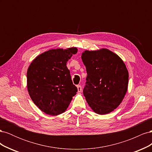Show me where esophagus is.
Returning a JSON list of instances; mask_svg holds the SVG:
<instances>
[{
    "instance_id": "1",
    "label": "esophagus",
    "mask_w": 152,
    "mask_h": 152,
    "mask_svg": "<svg viewBox=\"0 0 152 152\" xmlns=\"http://www.w3.org/2000/svg\"><path fill=\"white\" fill-rule=\"evenodd\" d=\"M77 87L78 92H81V91H82V87H81V86L78 85V86H77Z\"/></svg>"
}]
</instances>
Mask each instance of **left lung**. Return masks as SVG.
<instances>
[{"instance_id": "obj_1", "label": "left lung", "mask_w": 152, "mask_h": 152, "mask_svg": "<svg viewBox=\"0 0 152 152\" xmlns=\"http://www.w3.org/2000/svg\"><path fill=\"white\" fill-rule=\"evenodd\" d=\"M81 58L87 73L83 90L87 103L98 114L112 112L121 103L127 91L126 65L107 49L85 50Z\"/></svg>"}]
</instances>
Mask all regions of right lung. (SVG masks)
Listing matches in <instances>:
<instances>
[{"mask_svg": "<svg viewBox=\"0 0 152 152\" xmlns=\"http://www.w3.org/2000/svg\"><path fill=\"white\" fill-rule=\"evenodd\" d=\"M76 48L50 49L37 56L27 70V88L31 99L41 111L49 115L65 112L77 87L73 84L66 63Z\"/></svg>", "mask_w": 152, "mask_h": 152, "instance_id": "obj_1", "label": "right lung"}]
</instances>
